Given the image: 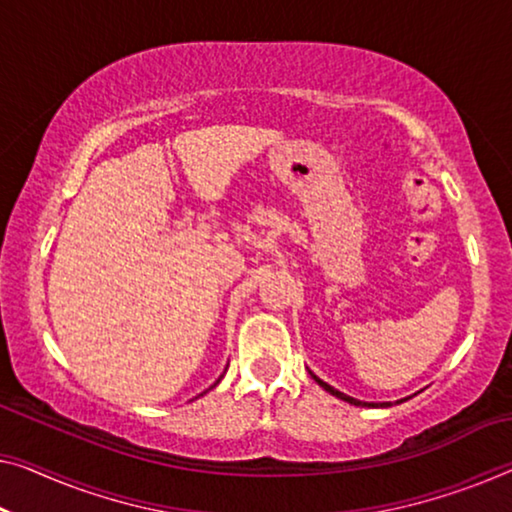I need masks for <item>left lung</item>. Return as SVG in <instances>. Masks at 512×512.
I'll list each match as a JSON object with an SVG mask.
<instances>
[{
	"label": "left lung",
	"mask_w": 512,
	"mask_h": 512,
	"mask_svg": "<svg viewBox=\"0 0 512 512\" xmlns=\"http://www.w3.org/2000/svg\"><path fill=\"white\" fill-rule=\"evenodd\" d=\"M312 379H315V381H317V384L324 388V391H329L331 395H335V398L345 400V402H349V404H356V407H388V404H391V402H381V404H375V402H361V400H354V398H349V395H345V393L335 391V388H333V386H329V384H326V381H322V379H319V377H315V375H312Z\"/></svg>",
	"instance_id": "8db88e82"
}]
</instances>
